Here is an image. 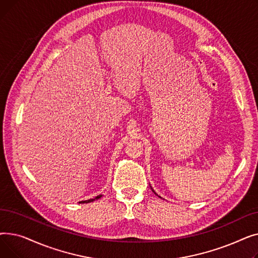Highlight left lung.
Wrapping results in <instances>:
<instances>
[{
    "label": "left lung",
    "instance_id": "left-lung-1",
    "mask_svg": "<svg viewBox=\"0 0 258 258\" xmlns=\"http://www.w3.org/2000/svg\"><path fill=\"white\" fill-rule=\"evenodd\" d=\"M151 187H152V186H151ZM152 189H153V188H152ZM153 191H154V189H153ZM154 194H155V195H157L155 191H154ZM157 196H158V195H157ZM160 198H161V197H160Z\"/></svg>",
    "mask_w": 258,
    "mask_h": 258
}]
</instances>
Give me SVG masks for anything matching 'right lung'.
Segmentation results:
<instances>
[{
    "label": "right lung",
    "mask_w": 258,
    "mask_h": 258,
    "mask_svg": "<svg viewBox=\"0 0 258 258\" xmlns=\"http://www.w3.org/2000/svg\"><path fill=\"white\" fill-rule=\"evenodd\" d=\"M101 197H102V195H99L97 197H95L94 199H90V200H87V201H81V202H78V203H79V204H85V203H91V202H94V201L100 199Z\"/></svg>",
    "instance_id": "obj_1"
}]
</instances>
